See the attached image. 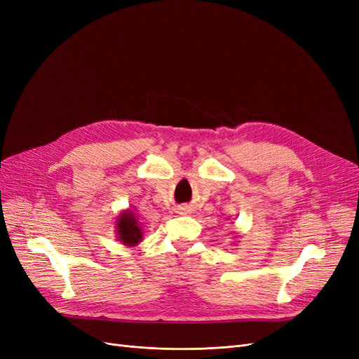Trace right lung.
<instances>
[{
    "label": "right lung",
    "instance_id": "right-lung-1",
    "mask_svg": "<svg viewBox=\"0 0 359 359\" xmlns=\"http://www.w3.org/2000/svg\"><path fill=\"white\" fill-rule=\"evenodd\" d=\"M116 238L118 241H121V244L128 247H135L142 241V229H140L136 215L130 210L123 211L118 215Z\"/></svg>",
    "mask_w": 359,
    "mask_h": 359
}]
</instances>
